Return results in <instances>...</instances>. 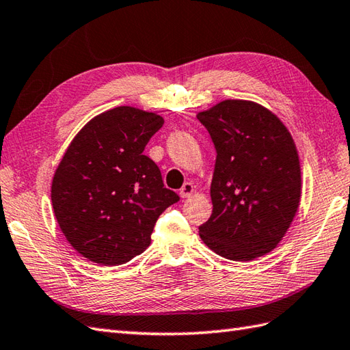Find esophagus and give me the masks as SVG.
I'll return each instance as SVG.
<instances>
[{"label":"esophagus","instance_id":"esophagus-1","mask_svg":"<svg viewBox=\"0 0 350 350\" xmlns=\"http://www.w3.org/2000/svg\"><path fill=\"white\" fill-rule=\"evenodd\" d=\"M193 193V185L192 183H185L180 189V197L182 198H189Z\"/></svg>","mask_w":350,"mask_h":350}]
</instances>
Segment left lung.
Here are the masks:
<instances>
[{"label": "left lung", "instance_id": "8db88e82", "mask_svg": "<svg viewBox=\"0 0 350 350\" xmlns=\"http://www.w3.org/2000/svg\"><path fill=\"white\" fill-rule=\"evenodd\" d=\"M216 148L213 212L200 237L231 261H254L285 237L301 200L298 150L285 124L264 105L225 100L197 115Z\"/></svg>", "mask_w": 350, "mask_h": 350}]
</instances>
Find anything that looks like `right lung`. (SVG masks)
Segmentation results:
<instances>
[{
	"label": "right lung",
	"instance_id": "add662e5",
	"mask_svg": "<svg viewBox=\"0 0 350 350\" xmlns=\"http://www.w3.org/2000/svg\"><path fill=\"white\" fill-rule=\"evenodd\" d=\"M162 125L157 113L120 105L89 120L65 150L52 180L53 213L89 261L120 265L143 254L159 215L178 201L143 155Z\"/></svg>",
	"mask_w": 350,
	"mask_h": 350
}]
</instances>
